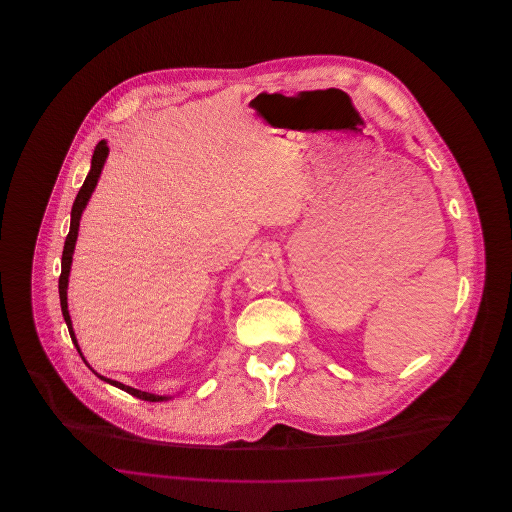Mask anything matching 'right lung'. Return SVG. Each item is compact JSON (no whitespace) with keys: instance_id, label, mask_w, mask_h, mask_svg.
I'll return each mask as SVG.
<instances>
[{"instance_id":"1","label":"right lung","mask_w":512,"mask_h":512,"mask_svg":"<svg viewBox=\"0 0 512 512\" xmlns=\"http://www.w3.org/2000/svg\"><path fill=\"white\" fill-rule=\"evenodd\" d=\"M107 151L109 147L101 140L96 149H94V155H92V169L88 172L80 192L76 194V199L73 203V211H71V230L67 234V240H65V247H63V259H61V276H59V299H61V311H63V317L67 322V328H69V334H71V340H73L76 351L80 353L78 349V343L74 338L73 324H71V317H69V309H67V282H69V272H71V263H73V251L74 244H76V236H78V224H80V217H82V211L90 199V195L94 192L96 184H98L99 174L103 169V163H105V157H107ZM82 357V353H80ZM84 359V357H82ZM86 363V361H84ZM99 376V374H98ZM101 380L109 382L111 386H117L121 390L134 395V397H140V399H146V401H161V399H167V397H159V395H153V393H147V391L134 390L130 386H124L121 382H115V380H109L105 376H99Z\"/></svg>"}]
</instances>
